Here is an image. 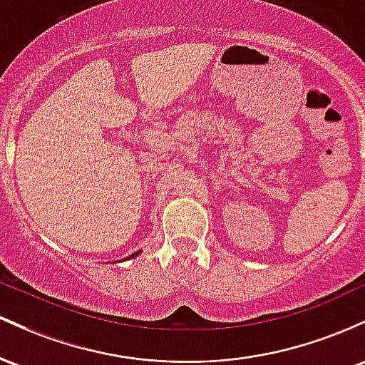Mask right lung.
<instances>
[{
    "mask_svg": "<svg viewBox=\"0 0 365 365\" xmlns=\"http://www.w3.org/2000/svg\"><path fill=\"white\" fill-rule=\"evenodd\" d=\"M136 255H139V252H136V253H133V255L129 257V259H133V257H136Z\"/></svg>",
    "mask_w": 365,
    "mask_h": 365,
    "instance_id": "obj_1",
    "label": "right lung"
}]
</instances>
